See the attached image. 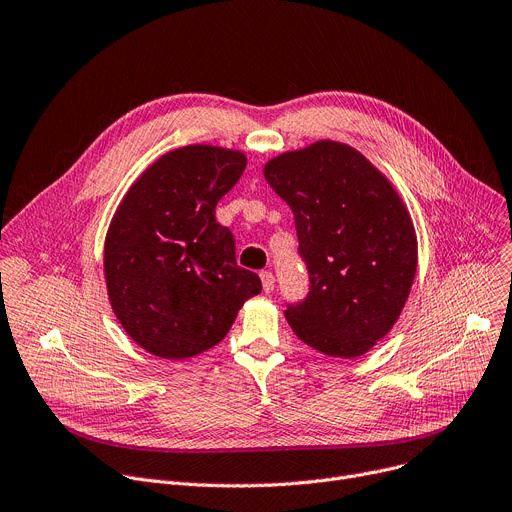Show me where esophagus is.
Wrapping results in <instances>:
<instances>
[{"mask_svg": "<svg viewBox=\"0 0 512 512\" xmlns=\"http://www.w3.org/2000/svg\"><path fill=\"white\" fill-rule=\"evenodd\" d=\"M260 279H262V289L266 293H272L274 291V274L270 270H262L260 272Z\"/></svg>", "mask_w": 512, "mask_h": 512, "instance_id": "34e87169", "label": "esophagus"}]
</instances>
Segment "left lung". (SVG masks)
I'll list each match as a JSON object with an SVG mask.
<instances>
[{"label":"left lung","instance_id":"left-lung-1","mask_svg":"<svg viewBox=\"0 0 512 512\" xmlns=\"http://www.w3.org/2000/svg\"><path fill=\"white\" fill-rule=\"evenodd\" d=\"M264 178L291 207L309 291L287 303L299 340L355 359L400 318L416 274V235L391 184L357 149L318 141L274 157Z\"/></svg>","mask_w":512,"mask_h":512}]
</instances>
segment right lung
<instances>
[{"instance_id":"1","label":"right lung","mask_w":512,"mask_h":512,"mask_svg":"<svg viewBox=\"0 0 512 512\" xmlns=\"http://www.w3.org/2000/svg\"><path fill=\"white\" fill-rule=\"evenodd\" d=\"M246 170L240 151L188 145L160 157L127 192L104 246L110 305L127 334L162 359L219 344L260 277L235 262L215 207Z\"/></svg>"}]
</instances>
